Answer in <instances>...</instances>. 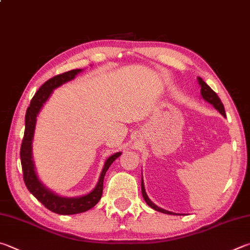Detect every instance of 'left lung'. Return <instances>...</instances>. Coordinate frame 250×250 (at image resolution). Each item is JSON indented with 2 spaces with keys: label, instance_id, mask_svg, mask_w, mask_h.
Returning a JSON list of instances; mask_svg holds the SVG:
<instances>
[{
  "label": "left lung",
  "instance_id": "1",
  "mask_svg": "<svg viewBox=\"0 0 250 250\" xmlns=\"http://www.w3.org/2000/svg\"><path fill=\"white\" fill-rule=\"evenodd\" d=\"M198 82H199V85L201 86V95L204 101H207L208 103H210L211 105L215 108L216 110H219V112L221 113V115H223L225 117V109H224V106L223 104H222L221 99L219 98V96H217L216 93L213 90L210 86H208L206 82H204L201 78H198ZM141 189H142V196L144 198L145 202H146L149 207H151L152 208H154V210H156L158 212H162V213H166V214H174L172 212H169V211H166L164 210V208H158L157 206H155L151 200H149L146 192H145V188H144V184H143V179L142 181H141Z\"/></svg>",
  "mask_w": 250,
  "mask_h": 250
}]
</instances>
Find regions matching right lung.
Here are the masks:
<instances>
[{"instance_id": "1", "label": "right lung", "mask_w": 250, "mask_h": 250, "mask_svg": "<svg viewBox=\"0 0 250 250\" xmlns=\"http://www.w3.org/2000/svg\"><path fill=\"white\" fill-rule=\"evenodd\" d=\"M80 72H82L81 69H76L53 76L52 79L48 80L46 83L37 90V93L35 94V96L31 99L29 107L27 108L25 116V133L21 146V168L27 189H28L30 193H33L35 198H37V200L42 202L48 210L62 215H70L76 214V213L86 212L89 210V208L96 206L102 198L104 177H105L106 171L109 168L113 161L121 155V152H118L107 158L96 187H95L94 190H92L89 193L85 194V196L75 198L60 197L58 196V194L53 193L52 191H50L47 187H44L42 181L38 179L33 161V149H31L33 148L31 147V144H33L36 121H37L36 118H37L40 109H42V107L43 106V104L48 101V98L53 92V89L59 87V86H61L62 84L66 83V82L73 80Z\"/></svg>"}]
</instances>
